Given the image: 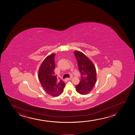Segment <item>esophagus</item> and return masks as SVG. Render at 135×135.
I'll use <instances>...</instances> for the list:
<instances>
[{
    "label": "esophagus",
    "mask_w": 135,
    "mask_h": 135,
    "mask_svg": "<svg viewBox=\"0 0 135 135\" xmlns=\"http://www.w3.org/2000/svg\"><path fill=\"white\" fill-rule=\"evenodd\" d=\"M72 79V77H71V78H67L66 79L67 80H71Z\"/></svg>",
    "instance_id": "obj_1"
}]
</instances>
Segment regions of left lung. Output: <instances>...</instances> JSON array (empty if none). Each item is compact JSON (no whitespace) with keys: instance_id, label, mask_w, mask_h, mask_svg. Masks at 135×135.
Listing matches in <instances>:
<instances>
[{"instance_id":"obj_1","label":"left lung","mask_w":135,"mask_h":135,"mask_svg":"<svg viewBox=\"0 0 135 135\" xmlns=\"http://www.w3.org/2000/svg\"><path fill=\"white\" fill-rule=\"evenodd\" d=\"M74 52L81 75L80 83L76 86V90L80 94H87L92 91L96 83V68L92 61L84 54L76 50Z\"/></svg>"}]
</instances>
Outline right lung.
<instances>
[{"label":"right lung","instance_id":"right-lung-1","mask_svg":"<svg viewBox=\"0 0 135 135\" xmlns=\"http://www.w3.org/2000/svg\"><path fill=\"white\" fill-rule=\"evenodd\" d=\"M55 55L52 54L45 59L39 67L38 76L46 93L51 96L57 97L62 94L65 83L62 80L57 79L54 72Z\"/></svg>","mask_w":135,"mask_h":135}]
</instances>
